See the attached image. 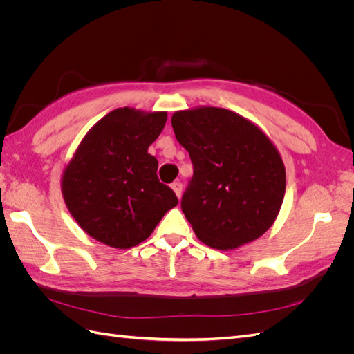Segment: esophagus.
I'll return each instance as SVG.
<instances>
[{
	"mask_svg": "<svg viewBox=\"0 0 354 354\" xmlns=\"http://www.w3.org/2000/svg\"><path fill=\"white\" fill-rule=\"evenodd\" d=\"M171 187H173L174 194H176V195H177V198L180 199V196H181V190H183V185H181L180 181H174V183L171 185Z\"/></svg>",
	"mask_w": 354,
	"mask_h": 354,
	"instance_id": "1",
	"label": "esophagus"
}]
</instances>
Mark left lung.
<instances>
[{"label": "left lung", "instance_id": "obj_1", "mask_svg": "<svg viewBox=\"0 0 354 354\" xmlns=\"http://www.w3.org/2000/svg\"><path fill=\"white\" fill-rule=\"evenodd\" d=\"M171 125L194 164L181 209L199 241L227 251L269 230L286 186L270 138L243 116L211 106L176 112Z\"/></svg>", "mask_w": 354, "mask_h": 354}]
</instances>
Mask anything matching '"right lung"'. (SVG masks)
<instances>
[{"label": "right lung", "mask_w": 354, "mask_h": 354, "mask_svg": "<svg viewBox=\"0 0 354 354\" xmlns=\"http://www.w3.org/2000/svg\"><path fill=\"white\" fill-rule=\"evenodd\" d=\"M165 122L167 112L115 109L85 134L63 171L71 216L95 241L131 248L178 203L156 176V158L147 153Z\"/></svg>", "instance_id": "add662e5"}]
</instances>
